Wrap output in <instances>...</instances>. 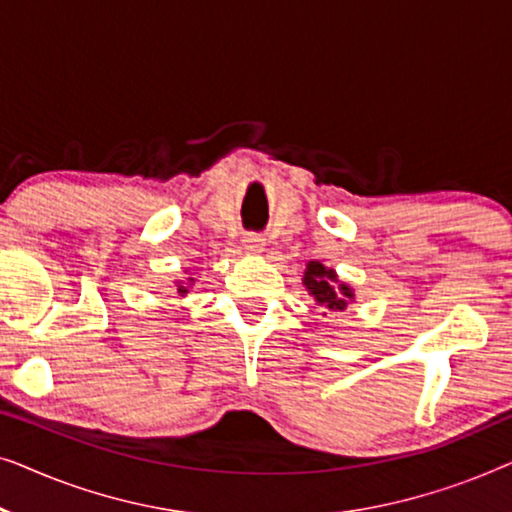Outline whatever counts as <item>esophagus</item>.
I'll return each instance as SVG.
<instances>
[{
	"label": "esophagus",
	"mask_w": 512,
	"mask_h": 512,
	"mask_svg": "<svg viewBox=\"0 0 512 512\" xmlns=\"http://www.w3.org/2000/svg\"><path fill=\"white\" fill-rule=\"evenodd\" d=\"M242 242H244V249H247L249 254H261L265 247V237L261 233H247Z\"/></svg>",
	"instance_id": "1"
}]
</instances>
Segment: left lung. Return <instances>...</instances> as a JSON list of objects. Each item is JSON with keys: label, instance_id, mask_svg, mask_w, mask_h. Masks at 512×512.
Segmentation results:
<instances>
[{"label": "left lung", "instance_id": "1", "mask_svg": "<svg viewBox=\"0 0 512 512\" xmlns=\"http://www.w3.org/2000/svg\"><path fill=\"white\" fill-rule=\"evenodd\" d=\"M335 282H338V279H335V272L326 270L319 261H312L310 265H307L305 279H303L307 291H310L312 296L317 298V303L326 305L328 310H340L342 312L347 307L345 298H352L354 293L345 284H340L338 289H335Z\"/></svg>", "mask_w": 512, "mask_h": 512}]
</instances>
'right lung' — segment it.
I'll return each mask as SVG.
<instances>
[{
    "label": "right lung",
    "instance_id": "right-lung-1",
    "mask_svg": "<svg viewBox=\"0 0 512 512\" xmlns=\"http://www.w3.org/2000/svg\"><path fill=\"white\" fill-rule=\"evenodd\" d=\"M188 282H193V279L191 277H188ZM177 293H181V296H186V293H188V286L186 284H177Z\"/></svg>",
    "mask_w": 512,
    "mask_h": 512
}]
</instances>
